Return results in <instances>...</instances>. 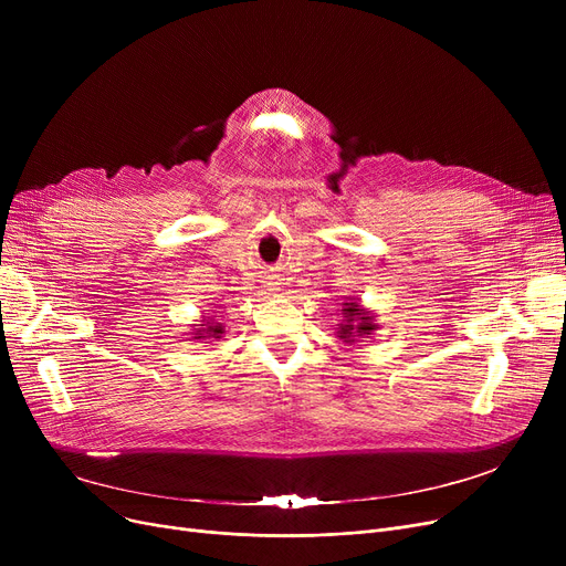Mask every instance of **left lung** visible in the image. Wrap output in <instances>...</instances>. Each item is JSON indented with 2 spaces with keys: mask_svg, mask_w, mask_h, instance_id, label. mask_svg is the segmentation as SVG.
Listing matches in <instances>:
<instances>
[{
  "mask_svg": "<svg viewBox=\"0 0 566 566\" xmlns=\"http://www.w3.org/2000/svg\"><path fill=\"white\" fill-rule=\"evenodd\" d=\"M342 314L344 318L337 328V337L344 339L346 344L358 342L360 337H367L376 331L374 314H369L360 303H344Z\"/></svg>",
  "mask_w": 566,
  "mask_h": 566,
  "instance_id": "left-lung-1",
  "label": "left lung"
}]
</instances>
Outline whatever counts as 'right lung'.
Wrapping results in <instances>:
<instances>
[{
  "label": "right lung",
  "instance_id": "right-lung-1",
  "mask_svg": "<svg viewBox=\"0 0 566 566\" xmlns=\"http://www.w3.org/2000/svg\"><path fill=\"white\" fill-rule=\"evenodd\" d=\"M201 325H206V328H197L195 331V339H203V337H216V339H220V335H222V325L220 323H211V318H206V323H201Z\"/></svg>",
  "mask_w": 566,
  "mask_h": 566
}]
</instances>
